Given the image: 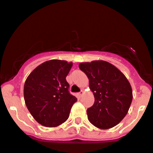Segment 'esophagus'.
Masks as SVG:
<instances>
[{"label": "esophagus", "mask_w": 153, "mask_h": 153, "mask_svg": "<svg viewBox=\"0 0 153 153\" xmlns=\"http://www.w3.org/2000/svg\"><path fill=\"white\" fill-rule=\"evenodd\" d=\"M83 91H81L79 92V93H78L77 94H78V96L79 97H81L82 95H83Z\"/></svg>", "instance_id": "34e87169"}]
</instances>
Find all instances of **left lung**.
<instances>
[{
  "label": "left lung",
  "mask_w": 153,
  "mask_h": 153,
  "mask_svg": "<svg viewBox=\"0 0 153 153\" xmlns=\"http://www.w3.org/2000/svg\"><path fill=\"white\" fill-rule=\"evenodd\" d=\"M95 101L87 110L90 123L100 129L117 125L128 113L133 99L130 83L121 71L104 60L81 62Z\"/></svg>",
  "instance_id": "1"
}]
</instances>
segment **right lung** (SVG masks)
<instances>
[{
    "label": "right lung",
    "instance_id": "right-lung-1",
    "mask_svg": "<svg viewBox=\"0 0 153 153\" xmlns=\"http://www.w3.org/2000/svg\"><path fill=\"white\" fill-rule=\"evenodd\" d=\"M73 62L51 59L38 65L25 80L24 98L35 120L46 127L65 123L77 98L69 93L66 77Z\"/></svg>",
    "mask_w": 153,
    "mask_h": 153
}]
</instances>
